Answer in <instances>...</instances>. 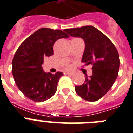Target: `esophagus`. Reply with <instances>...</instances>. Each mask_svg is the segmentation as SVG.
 I'll list each match as a JSON object with an SVG mask.
<instances>
[{
  "mask_svg": "<svg viewBox=\"0 0 133 133\" xmlns=\"http://www.w3.org/2000/svg\"><path fill=\"white\" fill-rule=\"evenodd\" d=\"M65 74H68V75H69V76H72V75H74V72H65Z\"/></svg>",
  "mask_w": 133,
  "mask_h": 133,
  "instance_id": "1",
  "label": "esophagus"
}]
</instances>
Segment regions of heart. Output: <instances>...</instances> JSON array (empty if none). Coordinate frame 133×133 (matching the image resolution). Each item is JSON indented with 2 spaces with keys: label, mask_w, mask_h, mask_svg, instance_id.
Here are the masks:
<instances>
[{
  "label": "heart",
  "mask_w": 133,
  "mask_h": 133,
  "mask_svg": "<svg viewBox=\"0 0 133 133\" xmlns=\"http://www.w3.org/2000/svg\"><path fill=\"white\" fill-rule=\"evenodd\" d=\"M65 68H66V69H70V68H71V66H70V65H66V67H65Z\"/></svg>",
  "instance_id": "heart-1"
}]
</instances>
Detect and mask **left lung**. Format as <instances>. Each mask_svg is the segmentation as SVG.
Listing matches in <instances>:
<instances>
[{
	"mask_svg": "<svg viewBox=\"0 0 133 133\" xmlns=\"http://www.w3.org/2000/svg\"><path fill=\"white\" fill-rule=\"evenodd\" d=\"M70 36L81 37L85 44L82 62L93 65L92 75L85 74V83L75 86L83 99L95 102L104 96L113 86L119 72V57L112 42L92 26L64 30Z\"/></svg>",
	"mask_w": 133,
	"mask_h": 133,
	"instance_id": "8db88e82",
	"label": "left lung"
}]
</instances>
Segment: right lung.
<instances>
[{
	"instance_id": "right-lung-1",
	"label": "right lung",
	"mask_w": 133,
	"mask_h": 133,
	"mask_svg": "<svg viewBox=\"0 0 133 133\" xmlns=\"http://www.w3.org/2000/svg\"><path fill=\"white\" fill-rule=\"evenodd\" d=\"M69 35L61 30L42 28L24 41L14 55L12 74L17 87L26 97L40 102L48 100L57 91L58 82L63 75L44 72V57L53 55V45Z\"/></svg>"
}]
</instances>
